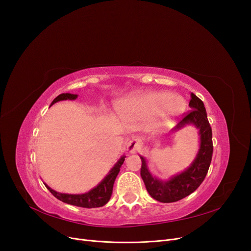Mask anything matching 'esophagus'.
Masks as SVG:
<instances>
[{"instance_id": "obj_1", "label": "esophagus", "mask_w": 251, "mask_h": 251, "mask_svg": "<svg viewBox=\"0 0 251 251\" xmlns=\"http://www.w3.org/2000/svg\"><path fill=\"white\" fill-rule=\"evenodd\" d=\"M141 147H142V141L140 139H138V138H136V139H132L130 142L127 143L126 150H127L128 153L134 154L138 150H140Z\"/></svg>"}]
</instances>
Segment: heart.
Here are the masks:
<instances>
[{"label": "heart", "instance_id": "b5f03b06", "mask_svg": "<svg viewBox=\"0 0 251 251\" xmlns=\"http://www.w3.org/2000/svg\"><path fill=\"white\" fill-rule=\"evenodd\" d=\"M186 101L178 94H169L163 91H148L126 98L121 101L118 112L121 116L135 119H146L158 116L170 120L183 113Z\"/></svg>", "mask_w": 251, "mask_h": 251}]
</instances>
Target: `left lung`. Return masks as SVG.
<instances>
[{
  "instance_id": "8db88e82",
  "label": "left lung",
  "mask_w": 251,
  "mask_h": 251,
  "mask_svg": "<svg viewBox=\"0 0 251 251\" xmlns=\"http://www.w3.org/2000/svg\"><path fill=\"white\" fill-rule=\"evenodd\" d=\"M189 108L192 111L172 130L174 133L187 126H193L198 130L199 150L187 169L169 179L161 180L151 175L146 158L140 156L141 178L150 196L159 202H176L191 195L200 186L209 169L212 157V132L206 110L203 101L193 93Z\"/></svg>"
}]
</instances>
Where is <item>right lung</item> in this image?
I'll return each instance as SVG.
<instances>
[{"instance_id": "right-lung-1", "label": "right lung", "mask_w": 251, "mask_h": 251, "mask_svg": "<svg viewBox=\"0 0 251 251\" xmlns=\"http://www.w3.org/2000/svg\"><path fill=\"white\" fill-rule=\"evenodd\" d=\"M78 97L77 94H71V93H63L59 94L56 98H54L50 104L53 105L54 103L62 101V100H75ZM126 156L123 155L119 160L114 164L113 168L110 170V172L105 175V177L93 188H91L89 192L85 194H64L58 193L54 189L49 187L46 183H44L50 193L57 198L58 200L63 201L67 204L74 205V206L78 207H85V208H95V207H101L103 205L107 204L109 200L111 199L112 192H113V185L117 175L120 171L121 165H123L125 161Z\"/></svg>"}]
</instances>
